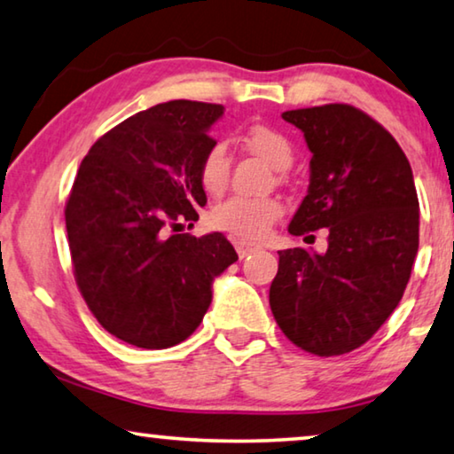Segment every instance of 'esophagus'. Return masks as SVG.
<instances>
[{
  "label": "esophagus",
  "instance_id": "1",
  "mask_svg": "<svg viewBox=\"0 0 454 454\" xmlns=\"http://www.w3.org/2000/svg\"><path fill=\"white\" fill-rule=\"evenodd\" d=\"M259 248V245H254V242H248V240H239L236 242V253H239L240 259H245L250 253H254V250Z\"/></svg>",
  "mask_w": 454,
  "mask_h": 454
}]
</instances>
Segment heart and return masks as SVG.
<instances>
[{
    "instance_id": "heart-1",
    "label": "heart",
    "mask_w": 454,
    "mask_h": 454,
    "mask_svg": "<svg viewBox=\"0 0 454 454\" xmlns=\"http://www.w3.org/2000/svg\"><path fill=\"white\" fill-rule=\"evenodd\" d=\"M245 145L265 159L277 171L289 168L294 162V146L286 134L265 124H253L247 128ZM230 177V153L224 142L215 140L207 146L200 160V184L207 193H220ZM281 204L273 198H245L232 195L209 212V224L224 232L236 234L240 239L256 240L269 232L273 222L281 215Z\"/></svg>"
}]
</instances>
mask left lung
Masks as SVG:
<instances>
[{"label":"left lung","instance_id":"obj_1","mask_svg":"<svg viewBox=\"0 0 454 454\" xmlns=\"http://www.w3.org/2000/svg\"><path fill=\"white\" fill-rule=\"evenodd\" d=\"M312 153L289 234L328 228L326 253L279 250L269 289L277 324L317 356L350 353L397 308L418 253L420 206L395 138L347 104L283 112Z\"/></svg>","mask_w":454,"mask_h":454}]
</instances>
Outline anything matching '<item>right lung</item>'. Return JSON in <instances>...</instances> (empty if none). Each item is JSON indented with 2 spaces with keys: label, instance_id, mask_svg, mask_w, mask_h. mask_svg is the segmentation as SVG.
Instances as JSON below:
<instances>
[{
  "label": "right lung",
  "instance_id": "1",
  "mask_svg": "<svg viewBox=\"0 0 454 454\" xmlns=\"http://www.w3.org/2000/svg\"><path fill=\"white\" fill-rule=\"evenodd\" d=\"M222 116L218 104H159L106 132L77 171L65 222L79 292L107 333L138 348L192 336L214 279L239 261L220 232L171 234L206 206L200 160Z\"/></svg>",
  "mask_w": 454,
  "mask_h": 454
}]
</instances>
